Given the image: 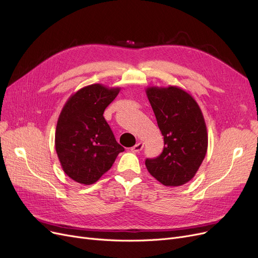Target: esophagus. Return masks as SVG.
I'll return each mask as SVG.
<instances>
[{
  "instance_id": "1",
  "label": "esophagus",
  "mask_w": 258,
  "mask_h": 258,
  "mask_svg": "<svg viewBox=\"0 0 258 258\" xmlns=\"http://www.w3.org/2000/svg\"><path fill=\"white\" fill-rule=\"evenodd\" d=\"M143 143L142 142H139V143H137L134 147H131V151L132 152H135V153H140L142 151V148H143Z\"/></svg>"
}]
</instances>
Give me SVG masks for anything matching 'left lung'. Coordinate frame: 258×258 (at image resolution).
Wrapping results in <instances>:
<instances>
[{
  "instance_id": "1",
  "label": "left lung",
  "mask_w": 258,
  "mask_h": 258,
  "mask_svg": "<svg viewBox=\"0 0 258 258\" xmlns=\"http://www.w3.org/2000/svg\"><path fill=\"white\" fill-rule=\"evenodd\" d=\"M146 96L157 119L165 147L145 166L165 186H182L196 175L208 151L204 114L189 92L177 87L146 88Z\"/></svg>"
}]
</instances>
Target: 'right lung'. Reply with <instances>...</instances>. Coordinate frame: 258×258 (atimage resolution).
I'll list each match as a JSON object with an SVG mask.
<instances>
[{"label":"right lung","mask_w":258,"mask_h":258,"mask_svg":"<svg viewBox=\"0 0 258 258\" xmlns=\"http://www.w3.org/2000/svg\"><path fill=\"white\" fill-rule=\"evenodd\" d=\"M119 91L120 87L88 85L74 92L62 107L54 147L62 170L77 183H96L124 151L103 117Z\"/></svg>","instance_id":"1"}]
</instances>
